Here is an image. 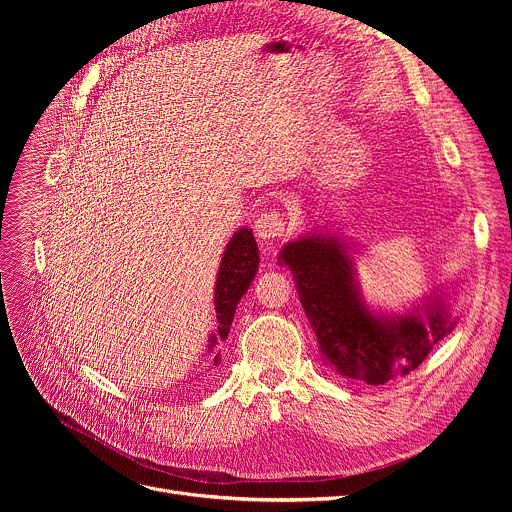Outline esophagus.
<instances>
[{
  "label": "esophagus",
  "mask_w": 512,
  "mask_h": 512,
  "mask_svg": "<svg viewBox=\"0 0 512 512\" xmlns=\"http://www.w3.org/2000/svg\"><path fill=\"white\" fill-rule=\"evenodd\" d=\"M286 232V220L280 211H263L255 220V234L261 240H274Z\"/></svg>",
  "instance_id": "34e87169"
}]
</instances>
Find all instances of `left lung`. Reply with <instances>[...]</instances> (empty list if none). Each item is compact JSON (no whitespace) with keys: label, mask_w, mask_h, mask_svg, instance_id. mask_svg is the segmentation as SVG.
Instances as JSON below:
<instances>
[{"label":"left lung","mask_w":512,"mask_h":512,"mask_svg":"<svg viewBox=\"0 0 512 512\" xmlns=\"http://www.w3.org/2000/svg\"><path fill=\"white\" fill-rule=\"evenodd\" d=\"M346 242L307 234L282 249L324 361L346 380L386 384L415 371L448 336L456 319L444 299L429 297L405 315H378L365 305Z\"/></svg>","instance_id":"8db88e82"}]
</instances>
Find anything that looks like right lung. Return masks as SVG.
<instances>
[{
    "mask_svg": "<svg viewBox=\"0 0 512 512\" xmlns=\"http://www.w3.org/2000/svg\"><path fill=\"white\" fill-rule=\"evenodd\" d=\"M259 251L251 228H240L228 242L224 251L218 280H215V317H218V334L209 336V353H213L215 344L228 338L234 311L257 274ZM220 363V355H215L213 365Z\"/></svg>",
    "mask_w": 512,
    "mask_h": 512,
    "instance_id": "1",
    "label": "right lung"
}]
</instances>
